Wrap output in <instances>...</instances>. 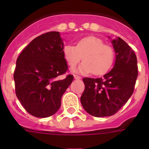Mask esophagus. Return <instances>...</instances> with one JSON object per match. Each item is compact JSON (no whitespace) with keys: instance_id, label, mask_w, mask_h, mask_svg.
<instances>
[{"instance_id":"1","label":"esophagus","mask_w":149,"mask_h":149,"mask_svg":"<svg viewBox=\"0 0 149 149\" xmlns=\"http://www.w3.org/2000/svg\"><path fill=\"white\" fill-rule=\"evenodd\" d=\"M74 79H81V77H79V76H77V75H74Z\"/></svg>"}]
</instances>
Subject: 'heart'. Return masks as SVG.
Masks as SVG:
<instances>
[{"label":"heart","mask_w":149,"mask_h":149,"mask_svg":"<svg viewBox=\"0 0 149 149\" xmlns=\"http://www.w3.org/2000/svg\"><path fill=\"white\" fill-rule=\"evenodd\" d=\"M63 55L70 68L76 67L83 58L84 62L79 66V72H93L98 76L105 74L111 70L115 58L113 48L104 44L101 38L95 36L80 38L76 43V46L65 45Z\"/></svg>","instance_id":"obj_1"}]
</instances>
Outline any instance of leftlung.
I'll list each match as a JSON object with an SVG mask.
<instances>
[{"mask_svg": "<svg viewBox=\"0 0 149 149\" xmlns=\"http://www.w3.org/2000/svg\"><path fill=\"white\" fill-rule=\"evenodd\" d=\"M116 60L112 70L102 78H87L80 101L85 111L97 118L116 113L134 92L138 77L137 57L132 49L118 37L112 40Z\"/></svg>", "mask_w": 149, "mask_h": 149, "instance_id": "obj_1", "label": "left lung"}]
</instances>
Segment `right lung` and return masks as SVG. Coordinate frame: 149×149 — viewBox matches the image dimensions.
<instances>
[{"label":"right lung","mask_w":149,"mask_h":149,"mask_svg":"<svg viewBox=\"0 0 149 149\" xmlns=\"http://www.w3.org/2000/svg\"><path fill=\"white\" fill-rule=\"evenodd\" d=\"M63 42L58 31L36 37L21 52L14 72L15 93L32 116L48 118L57 112L61 98L73 80L63 55Z\"/></svg>","instance_id":"add662e5"}]
</instances>
